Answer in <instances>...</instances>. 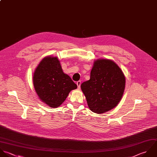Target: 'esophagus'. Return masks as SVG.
<instances>
[{
	"mask_svg": "<svg viewBox=\"0 0 157 157\" xmlns=\"http://www.w3.org/2000/svg\"><path fill=\"white\" fill-rule=\"evenodd\" d=\"M81 81H78L76 82V84H77V86H78V89H80V87H81Z\"/></svg>",
	"mask_w": 157,
	"mask_h": 157,
	"instance_id": "obj_1",
	"label": "esophagus"
}]
</instances>
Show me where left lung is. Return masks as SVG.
I'll return each mask as SVG.
<instances>
[{
    "mask_svg": "<svg viewBox=\"0 0 157 157\" xmlns=\"http://www.w3.org/2000/svg\"><path fill=\"white\" fill-rule=\"evenodd\" d=\"M125 86V78L119 67L111 60L100 59L94 62L90 79L82 83L81 88L90 109L101 114L118 105Z\"/></svg>",
    "mask_w": 157,
    "mask_h": 157,
    "instance_id": "left-lung-1",
    "label": "left lung"
}]
</instances>
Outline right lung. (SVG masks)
Masks as SVG:
<instances>
[{"mask_svg": "<svg viewBox=\"0 0 157 157\" xmlns=\"http://www.w3.org/2000/svg\"><path fill=\"white\" fill-rule=\"evenodd\" d=\"M33 82L40 100L52 108L59 106L70 92L77 88L71 78L65 74L56 57L44 58L36 68Z\"/></svg>", "mask_w": 157, "mask_h": 157, "instance_id": "right-lung-1", "label": "right lung"}]
</instances>
